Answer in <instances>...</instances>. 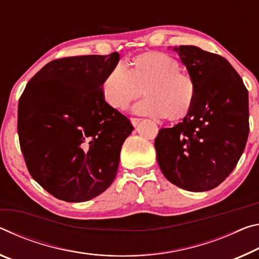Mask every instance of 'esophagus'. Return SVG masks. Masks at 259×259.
I'll return each instance as SVG.
<instances>
[{
	"label": "esophagus",
	"mask_w": 259,
	"mask_h": 259,
	"mask_svg": "<svg viewBox=\"0 0 259 259\" xmlns=\"http://www.w3.org/2000/svg\"><path fill=\"white\" fill-rule=\"evenodd\" d=\"M140 120H141V118H137V117H132V118H131V121H132V124H133L134 126H137V125L139 124Z\"/></svg>",
	"instance_id": "34e87169"
}]
</instances>
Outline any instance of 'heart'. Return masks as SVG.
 Instances as JSON below:
<instances>
[{"instance_id":"heart-1","label":"heart","mask_w":259,"mask_h":259,"mask_svg":"<svg viewBox=\"0 0 259 259\" xmlns=\"http://www.w3.org/2000/svg\"><path fill=\"white\" fill-rule=\"evenodd\" d=\"M143 91H141V90ZM107 103L122 110L141 95L134 111L176 121L184 119L197 99V81L177 58L162 52H146L132 58L130 69L117 63L102 82Z\"/></svg>"}]
</instances>
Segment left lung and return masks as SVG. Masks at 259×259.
<instances>
[{"label":"left lung","instance_id":"8db88e82","mask_svg":"<svg viewBox=\"0 0 259 259\" xmlns=\"http://www.w3.org/2000/svg\"><path fill=\"white\" fill-rule=\"evenodd\" d=\"M197 81L194 108L160 128L156 156L165 178L189 192L219 186L235 168L249 135L248 90L226 58L195 46L173 47Z\"/></svg>","mask_w":259,"mask_h":259}]
</instances>
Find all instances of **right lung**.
Here are the masks:
<instances>
[{
	"label": "right lung",
	"instance_id": "obj_1",
	"mask_svg": "<svg viewBox=\"0 0 259 259\" xmlns=\"http://www.w3.org/2000/svg\"><path fill=\"white\" fill-rule=\"evenodd\" d=\"M118 53L63 57L29 80L18 103L19 145L29 175L58 200L99 196L117 176L131 120L107 103L102 82Z\"/></svg>",
	"mask_w": 259,
	"mask_h": 259
}]
</instances>
